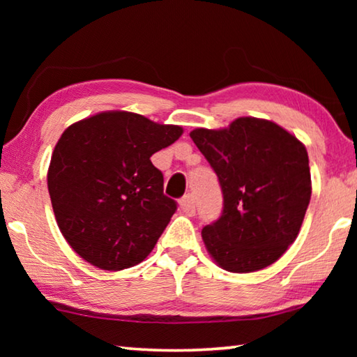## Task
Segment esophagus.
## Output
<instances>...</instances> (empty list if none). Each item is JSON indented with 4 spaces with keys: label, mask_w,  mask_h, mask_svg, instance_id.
<instances>
[{
    "label": "esophagus",
    "mask_w": 357,
    "mask_h": 357,
    "mask_svg": "<svg viewBox=\"0 0 357 357\" xmlns=\"http://www.w3.org/2000/svg\"><path fill=\"white\" fill-rule=\"evenodd\" d=\"M179 208L187 215L195 214V200H193V195H190V193H189V195H185V197L181 198Z\"/></svg>",
    "instance_id": "1"
}]
</instances>
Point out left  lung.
Returning <instances> with one entry per match:
<instances>
[{"mask_svg":"<svg viewBox=\"0 0 357 357\" xmlns=\"http://www.w3.org/2000/svg\"><path fill=\"white\" fill-rule=\"evenodd\" d=\"M190 138L222 187V214L202 229L211 257L239 274L275 263L298 238L310 203L304 144L273 121L250 116L227 129H195Z\"/></svg>","mask_w":357,"mask_h":357,"instance_id":"8db88e82","label":"left lung"}]
</instances>
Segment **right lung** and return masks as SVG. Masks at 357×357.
Returning a JSON list of instances; mask_svg holds the SVG:
<instances>
[{"mask_svg":"<svg viewBox=\"0 0 357 357\" xmlns=\"http://www.w3.org/2000/svg\"><path fill=\"white\" fill-rule=\"evenodd\" d=\"M183 128L130 112H104L69 126L48 167L58 227L84 261L105 271L142 263L164 233L176 202L151 155Z\"/></svg>","mask_w":357,"mask_h":357,"instance_id":"1","label":"right lung"}]
</instances>
